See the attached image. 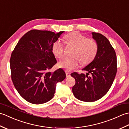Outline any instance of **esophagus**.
Segmentation results:
<instances>
[{"label": "esophagus", "instance_id": "esophagus-1", "mask_svg": "<svg viewBox=\"0 0 129 129\" xmlns=\"http://www.w3.org/2000/svg\"><path fill=\"white\" fill-rule=\"evenodd\" d=\"M66 75H67V78H69L70 76V73H69L68 72H67V71H66Z\"/></svg>", "mask_w": 129, "mask_h": 129}]
</instances>
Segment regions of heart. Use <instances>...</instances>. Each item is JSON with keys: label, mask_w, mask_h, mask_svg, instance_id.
Wrapping results in <instances>:
<instances>
[{"label": "heart", "mask_w": 129, "mask_h": 129, "mask_svg": "<svg viewBox=\"0 0 129 129\" xmlns=\"http://www.w3.org/2000/svg\"><path fill=\"white\" fill-rule=\"evenodd\" d=\"M65 38L68 43L75 46L72 53L74 56L62 59L59 63L60 67L72 70L78 66L80 60L82 64H87L94 60L98 49V44L95 40L86 38L78 32L72 33ZM53 52L55 56L59 59L64 56V45L60 40L54 43Z\"/></svg>", "instance_id": "obj_1"}]
</instances>
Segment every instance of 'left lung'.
I'll return each instance as SVG.
<instances>
[{"label": "left lung", "mask_w": 129, "mask_h": 129, "mask_svg": "<svg viewBox=\"0 0 129 129\" xmlns=\"http://www.w3.org/2000/svg\"><path fill=\"white\" fill-rule=\"evenodd\" d=\"M91 34L98 44L96 55L82 69L87 72L86 74L77 73L71 74L75 79L72 88L73 94L85 102H93L103 98L110 89L117 72L116 53L110 42L101 34L91 33Z\"/></svg>", "instance_id": "obj_1"}]
</instances>
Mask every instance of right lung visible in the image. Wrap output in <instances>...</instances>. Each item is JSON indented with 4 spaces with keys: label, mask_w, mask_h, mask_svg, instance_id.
Instances as JSON below:
<instances>
[{
    "label": "right lung",
    "mask_w": 129,
    "mask_h": 129,
    "mask_svg": "<svg viewBox=\"0 0 129 129\" xmlns=\"http://www.w3.org/2000/svg\"><path fill=\"white\" fill-rule=\"evenodd\" d=\"M64 32L32 30L19 40L13 51L10 60L13 83L29 103L41 104L50 100L56 84L66 78L62 68L50 72L56 63L53 44Z\"/></svg>",
    "instance_id": "1"
}]
</instances>
